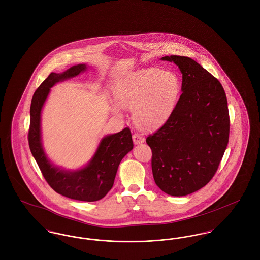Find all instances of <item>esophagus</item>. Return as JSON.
Instances as JSON below:
<instances>
[{"label":"esophagus","mask_w":260,"mask_h":260,"mask_svg":"<svg viewBox=\"0 0 260 260\" xmlns=\"http://www.w3.org/2000/svg\"><path fill=\"white\" fill-rule=\"evenodd\" d=\"M133 139H134V142H135L136 144L142 143V142H144V140H145L144 136H141V135H140V134H138V133L134 134V136H133Z\"/></svg>","instance_id":"obj_1"}]
</instances>
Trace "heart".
Instances as JSON below:
<instances>
[{"label": "heart", "instance_id": "heart-1", "mask_svg": "<svg viewBox=\"0 0 260 260\" xmlns=\"http://www.w3.org/2000/svg\"><path fill=\"white\" fill-rule=\"evenodd\" d=\"M180 90L181 83L177 75L151 68L121 80L114 88V96L120 106L135 110L134 117L137 124L155 127L170 117ZM112 109L121 115L120 107L114 106Z\"/></svg>", "mask_w": 260, "mask_h": 260}]
</instances>
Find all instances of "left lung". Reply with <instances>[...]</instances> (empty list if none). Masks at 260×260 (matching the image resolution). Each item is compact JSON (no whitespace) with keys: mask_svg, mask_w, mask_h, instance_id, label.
<instances>
[{"mask_svg":"<svg viewBox=\"0 0 260 260\" xmlns=\"http://www.w3.org/2000/svg\"><path fill=\"white\" fill-rule=\"evenodd\" d=\"M182 73V93L166 123L146 142L152 150L156 184L172 196L207 185L227 147L230 118L220 82L192 58L165 56Z\"/></svg>","mask_w":260,"mask_h":260,"instance_id":"obj_1","label":"left lung"}]
</instances>
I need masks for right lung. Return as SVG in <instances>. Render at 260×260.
Wrapping results in <instances>:
<instances>
[{
    "mask_svg": "<svg viewBox=\"0 0 260 260\" xmlns=\"http://www.w3.org/2000/svg\"><path fill=\"white\" fill-rule=\"evenodd\" d=\"M86 69L85 64H79L61 74L50 73L38 87L30 107L28 142L43 176L56 193L73 200L94 202L105 197L111 190L120 162L134 147L129 127H124L118 134L104 137L90 162L86 168L76 172L63 171L50 164L43 151L40 129L41 110L50 87Z\"/></svg>",
    "mask_w": 260,
    "mask_h": 260,
    "instance_id": "obj_1",
    "label": "right lung"
}]
</instances>
